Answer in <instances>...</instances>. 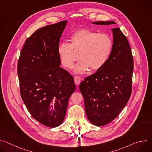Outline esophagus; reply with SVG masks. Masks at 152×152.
I'll use <instances>...</instances> for the list:
<instances>
[{"label":"esophagus","instance_id":"1","mask_svg":"<svg viewBox=\"0 0 152 152\" xmlns=\"http://www.w3.org/2000/svg\"><path fill=\"white\" fill-rule=\"evenodd\" d=\"M74 79H75V83L76 84V85H79L80 82H81V78L80 76H76L75 77H74Z\"/></svg>","mask_w":152,"mask_h":152}]
</instances>
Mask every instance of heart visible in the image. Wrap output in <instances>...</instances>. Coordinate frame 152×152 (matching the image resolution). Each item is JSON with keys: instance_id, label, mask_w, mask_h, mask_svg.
Wrapping results in <instances>:
<instances>
[{"instance_id": "b5f03b06", "label": "heart", "mask_w": 152, "mask_h": 152, "mask_svg": "<svg viewBox=\"0 0 152 152\" xmlns=\"http://www.w3.org/2000/svg\"><path fill=\"white\" fill-rule=\"evenodd\" d=\"M71 44L62 42L58 53L64 67L71 69L79 57L81 61L75 67L77 73H84L90 69L95 71L101 69L109 58L113 47L111 37L106 34L83 29L71 37Z\"/></svg>"}]
</instances>
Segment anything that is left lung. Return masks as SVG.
Instances as JSON below:
<instances>
[{
	"mask_svg": "<svg viewBox=\"0 0 152 152\" xmlns=\"http://www.w3.org/2000/svg\"><path fill=\"white\" fill-rule=\"evenodd\" d=\"M94 25L116 24L114 21ZM113 47L104 66L79 85L86 116L94 125L102 126L114 120L127 104L132 93L134 60L131 47L119 28L112 29Z\"/></svg>",
	"mask_w": 152,
	"mask_h": 152,
	"instance_id": "left-lung-1",
	"label": "left lung"
}]
</instances>
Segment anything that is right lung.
<instances>
[{
	"label": "right lung",
	"mask_w": 152,
	"mask_h": 152,
	"mask_svg": "<svg viewBox=\"0 0 152 152\" xmlns=\"http://www.w3.org/2000/svg\"><path fill=\"white\" fill-rule=\"evenodd\" d=\"M67 23L37 30L26 40L18 61L21 99L32 117L50 127L62 124L76 90L73 77L59 67L58 48Z\"/></svg>",
	"instance_id": "1"
}]
</instances>
